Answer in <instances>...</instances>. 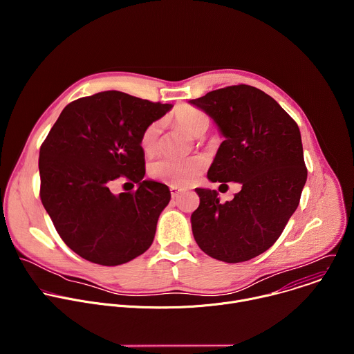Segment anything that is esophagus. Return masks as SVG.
Returning <instances> with one entry per match:
<instances>
[{
	"label": "esophagus",
	"instance_id": "1",
	"mask_svg": "<svg viewBox=\"0 0 354 354\" xmlns=\"http://www.w3.org/2000/svg\"><path fill=\"white\" fill-rule=\"evenodd\" d=\"M182 190H183V189L179 187V186H174V185L169 186V192H171V196H172V197H178Z\"/></svg>",
	"mask_w": 354,
	"mask_h": 354
}]
</instances>
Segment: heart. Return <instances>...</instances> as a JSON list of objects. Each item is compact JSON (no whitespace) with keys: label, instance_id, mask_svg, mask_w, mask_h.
<instances>
[{"label":"heart","instance_id":"heart-1","mask_svg":"<svg viewBox=\"0 0 354 354\" xmlns=\"http://www.w3.org/2000/svg\"><path fill=\"white\" fill-rule=\"evenodd\" d=\"M175 123L182 127L192 137H203L210 126V116L198 108L192 105H182L174 112ZM161 130L162 120H154L144 127L140 136V145L145 156H154L161 148ZM207 161L205 157L194 156L186 160H175L164 157L149 165V175L157 180L174 185L186 186L193 183L206 169Z\"/></svg>","mask_w":354,"mask_h":354}]
</instances>
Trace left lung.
<instances>
[{"label": "left lung", "instance_id": "obj_1", "mask_svg": "<svg viewBox=\"0 0 354 354\" xmlns=\"http://www.w3.org/2000/svg\"><path fill=\"white\" fill-rule=\"evenodd\" d=\"M190 104L210 115L225 137L207 178L242 186L225 203L217 190L196 189L200 205L192 214L193 236L217 261L246 262L279 239L298 207L307 180L299 129L272 96L245 84Z\"/></svg>", "mask_w": 354, "mask_h": 354}]
</instances>
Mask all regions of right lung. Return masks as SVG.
<instances>
[{"label":"right lung","mask_w":354,"mask_h":354,"mask_svg":"<svg viewBox=\"0 0 354 354\" xmlns=\"http://www.w3.org/2000/svg\"><path fill=\"white\" fill-rule=\"evenodd\" d=\"M172 106L119 91L68 104L39 153L40 200L64 243L102 266L140 257L154 241L157 221L171 200L167 185L144 180L141 131ZM139 185L116 196L113 182Z\"/></svg>","instance_id":"add662e5"}]
</instances>
